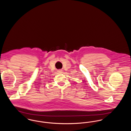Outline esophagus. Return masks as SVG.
<instances>
[{
  "instance_id": "esophagus-1",
  "label": "esophagus",
  "mask_w": 131,
  "mask_h": 131,
  "mask_svg": "<svg viewBox=\"0 0 131 131\" xmlns=\"http://www.w3.org/2000/svg\"><path fill=\"white\" fill-rule=\"evenodd\" d=\"M62 70H58V73L59 74H61V73H62Z\"/></svg>"
}]
</instances>
